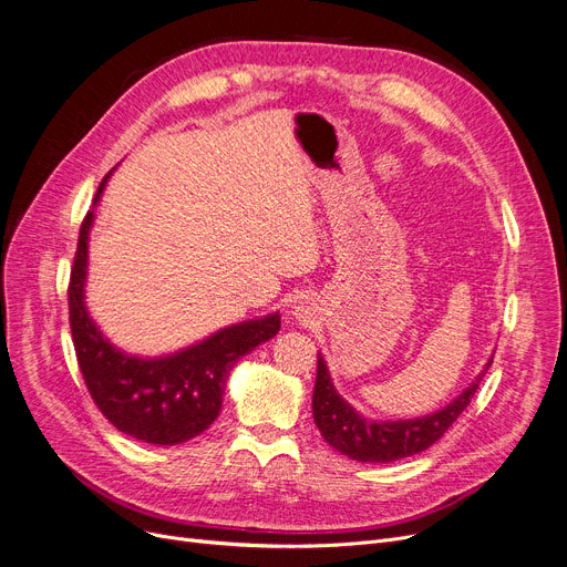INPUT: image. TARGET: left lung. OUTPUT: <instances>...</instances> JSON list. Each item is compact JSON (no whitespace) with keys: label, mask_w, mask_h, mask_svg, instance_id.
I'll list each match as a JSON object with an SVG mask.
<instances>
[{"label":"left lung","mask_w":567,"mask_h":567,"mask_svg":"<svg viewBox=\"0 0 567 567\" xmlns=\"http://www.w3.org/2000/svg\"><path fill=\"white\" fill-rule=\"evenodd\" d=\"M492 359L485 363L481 375L464 389L453 403L421 419L403 421H375L361 416L346 398L337 391L329 378V369L318 352V375L313 386V421L324 442L339 453L359 462H393L416 455L430 449L444 432L467 410L472 398L487 373Z\"/></svg>","instance_id":"1"}]
</instances>
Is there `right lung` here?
<instances>
[{
	"mask_svg": "<svg viewBox=\"0 0 567 567\" xmlns=\"http://www.w3.org/2000/svg\"><path fill=\"white\" fill-rule=\"evenodd\" d=\"M107 178L100 183L93 204L100 202ZM91 226L93 210L86 213L80 228L69 311L78 363L93 403L116 430L140 442L174 446L202 435L219 416L224 386L236 361L277 337L279 311L224 327L196 346L166 357L127 354L105 339L86 311Z\"/></svg>",
	"mask_w": 567,
	"mask_h": 567,
	"instance_id": "1",
	"label": "right lung"
}]
</instances>
